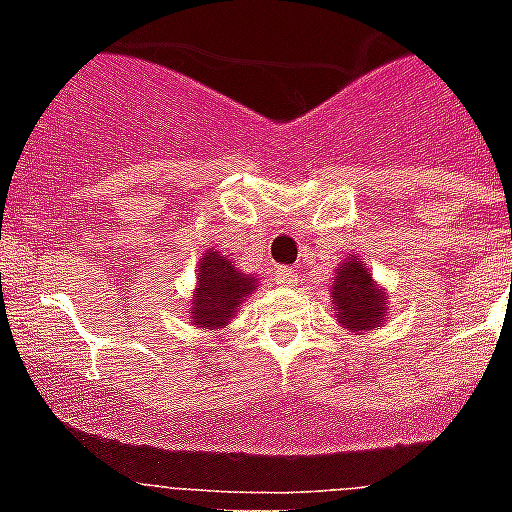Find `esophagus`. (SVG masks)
Returning a JSON list of instances; mask_svg holds the SVG:
<instances>
[{
  "mask_svg": "<svg viewBox=\"0 0 512 512\" xmlns=\"http://www.w3.org/2000/svg\"><path fill=\"white\" fill-rule=\"evenodd\" d=\"M273 281L278 283V286H296V273L291 268H276V273H273Z\"/></svg>",
  "mask_w": 512,
  "mask_h": 512,
  "instance_id": "1",
  "label": "esophagus"
}]
</instances>
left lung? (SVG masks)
<instances>
[{
  "instance_id": "1",
  "label": "left lung",
  "mask_w": 512,
  "mask_h": 512,
  "mask_svg": "<svg viewBox=\"0 0 512 512\" xmlns=\"http://www.w3.org/2000/svg\"><path fill=\"white\" fill-rule=\"evenodd\" d=\"M330 296L341 328L349 330L351 336L380 330L388 322V291L372 278L367 263L354 252L336 268Z\"/></svg>"
}]
</instances>
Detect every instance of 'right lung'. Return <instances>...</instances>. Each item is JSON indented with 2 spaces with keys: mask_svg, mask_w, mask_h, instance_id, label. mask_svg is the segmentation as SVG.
I'll list each match as a JSON object with an SVG mask.
<instances>
[{
  "mask_svg": "<svg viewBox=\"0 0 512 512\" xmlns=\"http://www.w3.org/2000/svg\"><path fill=\"white\" fill-rule=\"evenodd\" d=\"M260 286L257 273H242L234 268L229 255L218 249H205L197 265V286L190 296V317L187 320L200 330H221L242 309L244 299L255 294Z\"/></svg>",
  "mask_w": 512,
  "mask_h": 512,
  "instance_id": "right-lung-1",
  "label": "right lung"
}]
</instances>
